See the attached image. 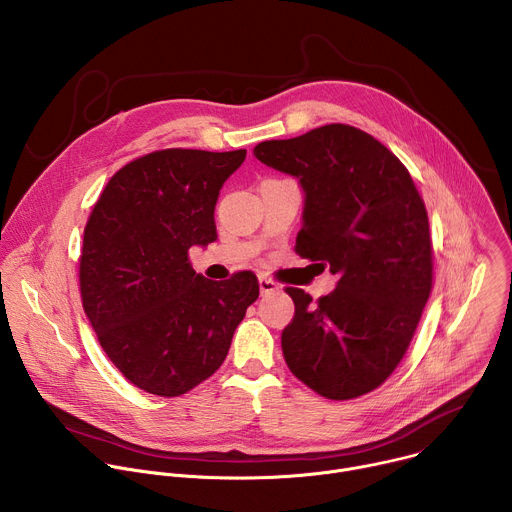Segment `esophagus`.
<instances>
[{
    "label": "esophagus",
    "instance_id": "34e87169",
    "mask_svg": "<svg viewBox=\"0 0 512 512\" xmlns=\"http://www.w3.org/2000/svg\"><path fill=\"white\" fill-rule=\"evenodd\" d=\"M277 289H279V285H277L273 279H269V277H265V275L259 277V291H261V296H263V294H273V291H277Z\"/></svg>",
    "mask_w": 512,
    "mask_h": 512
}]
</instances>
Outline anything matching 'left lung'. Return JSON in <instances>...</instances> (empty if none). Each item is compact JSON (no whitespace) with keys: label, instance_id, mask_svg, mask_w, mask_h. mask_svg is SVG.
Returning <instances> with one entry per match:
<instances>
[{"label":"left lung","instance_id":"left-lung-1","mask_svg":"<svg viewBox=\"0 0 512 512\" xmlns=\"http://www.w3.org/2000/svg\"><path fill=\"white\" fill-rule=\"evenodd\" d=\"M253 154L300 180L306 198L296 251L338 275L318 304L285 287L296 306L281 332L287 367L326 399L371 393L397 369L429 298L425 204L399 158L350 125L261 141Z\"/></svg>","mask_w":512,"mask_h":512}]
</instances>
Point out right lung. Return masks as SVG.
I'll return each mask as SVG.
<instances>
[{
  "label": "right lung",
  "mask_w": 512,
  "mask_h": 512,
  "mask_svg": "<svg viewBox=\"0 0 512 512\" xmlns=\"http://www.w3.org/2000/svg\"><path fill=\"white\" fill-rule=\"evenodd\" d=\"M247 150H160L105 186L83 237L85 314L119 373L145 393L178 397L206 381L259 298L251 271L208 281L188 251L216 241L214 206Z\"/></svg>",
  "instance_id": "obj_1"
}]
</instances>
